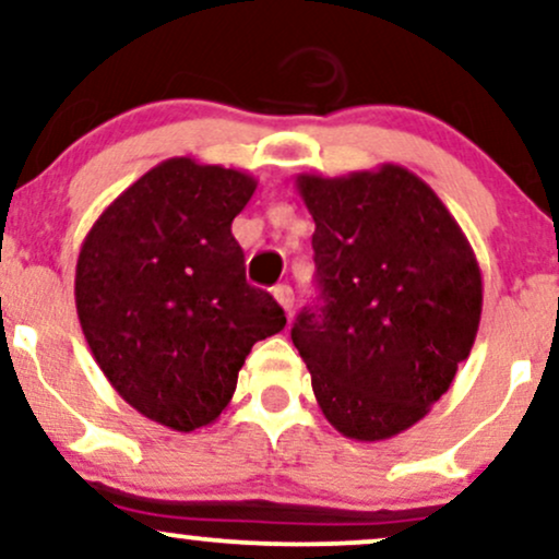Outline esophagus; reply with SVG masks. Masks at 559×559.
<instances>
[{"instance_id":"1","label":"esophagus","mask_w":559,"mask_h":559,"mask_svg":"<svg viewBox=\"0 0 559 559\" xmlns=\"http://www.w3.org/2000/svg\"><path fill=\"white\" fill-rule=\"evenodd\" d=\"M273 297H275V301H278L281 307H284L286 312H292V307H294V292H292V286H286V284L275 286V288H273Z\"/></svg>"}]
</instances>
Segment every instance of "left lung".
Instances as JSON below:
<instances>
[{
    "mask_svg": "<svg viewBox=\"0 0 559 559\" xmlns=\"http://www.w3.org/2000/svg\"><path fill=\"white\" fill-rule=\"evenodd\" d=\"M316 234L320 301L292 342L325 420L346 439L407 431L476 342L484 284L463 228L402 165L297 176Z\"/></svg>",
    "mask_w": 559,
    "mask_h": 559,
    "instance_id": "1",
    "label": "left lung"
}]
</instances>
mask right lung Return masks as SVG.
I'll list each match as a JSON object with an SVG mask.
<instances>
[{
	"label": "right lung",
	"instance_id": "1",
	"mask_svg": "<svg viewBox=\"0 0 559 559\" xmlns=\"http://www.w3.org/2000/svg\"><path fill=\"white\" fill-rule=\"evenodd\" d=\"M258 181L170 157L131 183L81 243L75 310L112 389L173 431L210 426L260 338L286 325L271 294L247 284L230 234Z\"/></svg>",
	"mask_w": 559,
	"mask_h": 559
}]
</instances>
